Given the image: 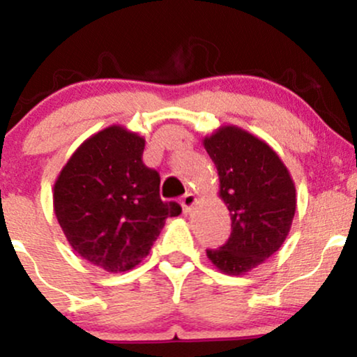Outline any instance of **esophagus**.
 <instances>
[{
	"instance_id": "esophagus-1",
	"label": "esophagus",
	"mask_w": 357,
	"mask_h": 357,
	"mask_svg": "<svg viewBox=\"0 0 357 357\" xmlns=\"http://www.w3.org/2000/svg\"><path fill=\"white\" fill-rule=\"evenodd\" d=\"M196 202H198V199H196V195H192V192H186V195H184L183 199H181L183 211L188 215V213L192 210V206H195Z\"/></svg>"
}]
</instances>
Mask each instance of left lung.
Here are the masks:
<instances>
[{
  "instance_id": "obj_1",
  "label": "left lung",
  "mask_w": 357,
  "mask_h": 357,
  "mask_svg": "<svg viewBox=\"0 0 357 357\" xmlns=\"http://www.w3.org/2000/svg\"><path fill=\"white\" fill-rule=\"evenodd\" d=\"M203 144L231 216L230 238L206 257L227 275H245L284 245L296 216V184L275 151L238 126L218 127Z\"/></svg>"
}]
</instances>
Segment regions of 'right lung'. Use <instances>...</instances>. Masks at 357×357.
I'll list each match as a JSON object with an SVG mask.
<instances>
[{
    "label": "right lung",
    "mask_w": 357,
    "mask_h": 357,
    "mask_svg": "<svg viewBox=\"0 0 357 357\" xmlns=\"http://www.w3.org/2000/svg\"><path fill=\"white\" fill-rule=\"evenodd\" d=\"M146 139L109 126L85 139L53 186V211L70 247L105 272H129L149 255L169 216L181 206L162 202L161 178L144 166Z\"/></svg>",
    "instance_id": "add662e5"
}]
</instances>
